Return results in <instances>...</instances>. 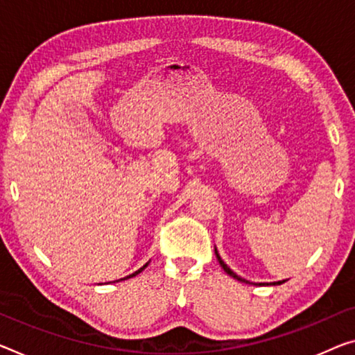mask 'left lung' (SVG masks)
Segmentation results:
<instances>
[{
    "mask_svg": "<svg viewBox=\"0 0 355 355\" xmlns=\"http://www.w3.org/2000/svg\"><path fill=\"white\" fill-rule=\"evenodd\" d=\"M214 252H216V257H217V260H219V263H220V266H222V268L223 270H225V272H227V275H230L232 277H234V279H236V281H239V282H246V284H250V282L249 281H246V279H244V277H241V276H238L236 275V272H234V271H232L230 268H228V266H227V263H225V261H223L222 259H220V255H219V252H217V249L214 248ZM282 282H286V281H277V282H270V284L271 286H279V284H282ZM261 284H263V282H260V284L259 286H261ZM266 286H268V284H266Z\"/></svg>",
    "mask_w": 355,
    "mask_h": 355,
    "instance_id": "left-lung-1",
    "label": "left lung"
}]
</instances>
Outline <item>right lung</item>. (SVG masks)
<instances>
[{"mask_svg": "<svg viewBox=\"0 0 355 355\" xmlns=\"http://www.w3.org/2000/svg\"><path fill=\"white\" fill-rule=\"evenodd\" d=\"M147 265H149V261H147V263H146V265H143V266H141V268H139V270H136L135 272H132V275H128L127 277H122V279H119V281H125V279H128V277H133V276H136V275H139V272H141V271H143V270L146 268V266H147Z\"/></svg>", "mask_w": 355, "mask_h": 355, "instance_id": "1", "label": "right lung"}]
</instances>
